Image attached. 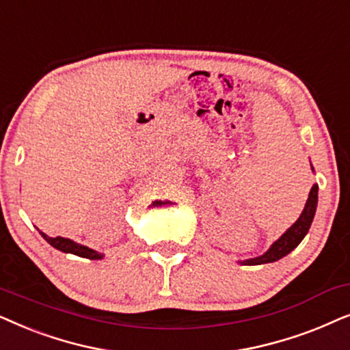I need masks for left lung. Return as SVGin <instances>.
Listing matches in <instances>:
<instances>
[{"instance_id":"1","label":"left lung","mask_w":350,"mask_h":350,"mask_svg":"<svg viewBox=\"0 0 350 350\" xmlns=\"http://www.w3.org/2000/svg\"><path fill=\"white\" fill-rule=\"evenodd\" d=\"M317 200H319V185L314 184V187L310 189L309 198H307L304 211H302L299 219H297V221L293 224L290 229H288L285 234H283L280 239L275 241V243L270 246V250L265 251L262 256H259V258H254V259L241 260V264L258 265V264L275 262V260L282 259L283 256L291 253V251L301 243L302 239H304L306 234L310 229V224H312V221H314V216H315Z\"/></svg>"}]
</instances>
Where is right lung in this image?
I'll list each match as a JSON object with an SVG mask.
<instances>
[{
	"mask_svg": "<svg viewBox=\"0 0 350 350\" xmlns=\"http://www.w3.org/2000/svg\"><path fill=\"white\" fill-rule=\"evenodd\" d=\"M40 234L51 246H54L55 250L64 251V253L77 254V256H81V258H88V259H100L102 258V254L97 253V251L88 248V246L75 243V241L64 239V237H55V239H51V237L43 234V232H40Z\"/></svg>",
	"mask_w": 350,
	"mask_h": 350,
	"instance_id": "add662e5",
	"label": "right lung"
}]
</instances>
